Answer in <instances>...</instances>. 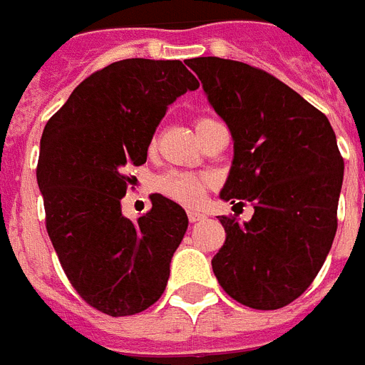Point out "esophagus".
<instances>
[{
  "mask_svg": "<svg viewBox=\"0 0 365 365\" xmlns=\"http://www.w3.org/2000/svg\"><path fill=\"white\" fill-rule=\"evenodd\" d=\"M203 218H205V215H203V212L188 211V220H190V222H200V220H203Z\"/></svg>",
  "mask_w": 365,
  "mask_h": 365,
  "instance_id": "esophagus-1",
  "label": "esophagus"
}]
</instances>
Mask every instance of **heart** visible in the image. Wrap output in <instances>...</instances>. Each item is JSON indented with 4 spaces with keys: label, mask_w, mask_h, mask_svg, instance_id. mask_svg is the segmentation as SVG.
I'll use <instances>...</instances> for the list:
<instances>
[{
    "label": "heart",
    "mask_w": 365,
    "mask_h": 365,
    "mask_svg": "<svg viewBox=\"0 0 365 365\" xmlns=\"http://www.w3.org/2000/svg\"><path fill=\"white\" fill-rule=\"evenodd\" d=\"M209 118H201L197 120L196 128L201 126L203 122ZM207 186H209V179L201 177L196 173H180V171H171V173L164 175L156 180V188H158L164 196L171 197L177 203L182 205H197L203 196H205Z\"/></svg>",
    "instance_id": "heart-1"
}]
</instances>
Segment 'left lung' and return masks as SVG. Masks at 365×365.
Segmentation results:
<instances>
[{
    "label": "left lung",
    "mask_w": 365,
    "mask_h": 365,
    "mask_svg": "<svg viewBox=\"0 0 365 365\" xmlns=\"http://www.w3.org/2000/svg\"><path fill=\"white\" fill-rule=\"evenodd\" d=\"M188 67L233 139L220 200L255 205L226 230L212 271L228 296L271 311L299 298L324 264L337 230L345 164L330 120L269 73L207 56Z\"/></svg>",
    "instance_id": "obj_1"
}]
</instances>
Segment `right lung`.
I'll use <instances>...</instances> for the list:
<instances>
[{"label": "right lung", "instance_id": "add662e5", "mask_svg": "<svg viewBox=\"0 0 365 365\" xmlns=\"http://www.w3.org/2000/svg\"><path fill=\"white\" fill-rule=\"evenodd\" d=\"M197 86L179 60L128 58L84 78L43 130L46 232L73 288L101 313H141L164 294L188 217L162 194L137 222L124 217V168L147 162L169 105Z\"/></svg>", "mask_w": 365, "mask_h": 365}]
</instances>
